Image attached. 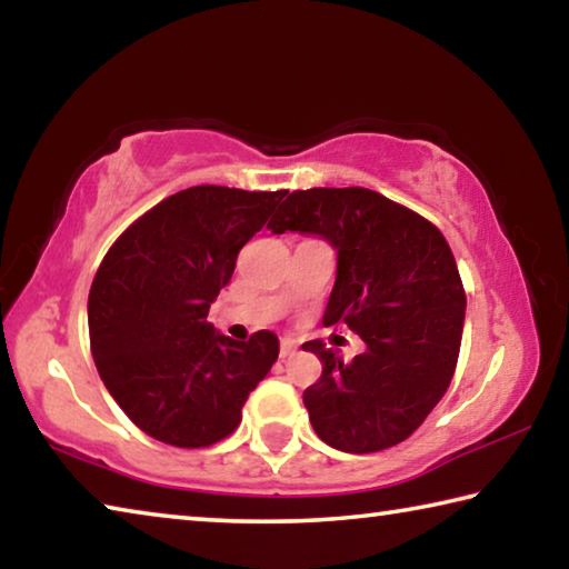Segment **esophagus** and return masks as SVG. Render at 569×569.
<instances>
[{"mask_svg": "<svg viewBox=\"0 0 569 569\" xmlns=\"http://www.w3.org/2000/svg\"><path fill=\"white\" fill-rule=\"evenodd\" d=\"M291 353H296V341L281 339V359H288Z\"/></svg>", "mask_w": 569, "mask_h": 569, "instance_id": "obj_1", "label": "esophagus"}]
</instances>
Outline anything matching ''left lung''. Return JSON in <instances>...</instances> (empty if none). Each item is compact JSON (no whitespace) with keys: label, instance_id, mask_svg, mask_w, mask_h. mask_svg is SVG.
<instances>
[{"label":"left lung","instance_id":"1","mask_svg":"<svg viewBox=\"0 0 569 569\" xmlns=\"http://www.w3.org/2000/svg\"><path fill=\"white\" fill-rule=\"evenodd\" d=\"M268 228L316 233L339 250L323 326L346 323L366 343L349 363L321 339L303 343L323 363L303 391L316 435L349 455L397 447L457 369L467 296L447 238L369 188L293 190Z\"/></svg>","mask_w":569,"mask_h":569}]
</instances>
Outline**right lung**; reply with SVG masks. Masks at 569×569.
Returning a JSON list of instances; mask_svg holds the SVG:
<instances>
[{"label":"right lung","instance_id":"obj_1","mask_svg":"<svg viewBox=\"0 0 569 569\" xmlns=\"http://www.w3.org/2000/svg\"><path fill=\"white\" fill-rule=\"evenodd\" d=\"M283 196L223 186L180 190L124 228L94 273V366L134 427L162 445L200 449L233 435L248 393L278 359L276 333L233 341L206 319L240 248Z\"/></svg>","mask_w":569,"mask_h":569}]
</instances>
